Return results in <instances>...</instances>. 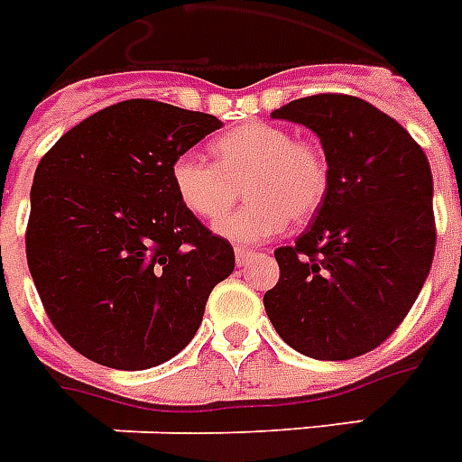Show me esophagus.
Instances as JSON below:
<instances>
[{"label":"esophagus","instance_id":"1","mask_svg":"<svg viewBox=\"0 0 462 462\" xmlns=\"http://www.w3.org/2000/svg\"><path fill=\"white\" fill-rule=\"evenodd\" d=\"M254 257H257V254H254L252 249H245V247L235 249V262H237V266H245L249 259H254Z\"/></svg>","mask_w":462,"mask_h":462}]
</instances>
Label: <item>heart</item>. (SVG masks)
Masks as SVG:
<instances>
[{
  "label": "heart",
  "mask_w": 462,
  "mask_h": 462,
  "mask_svg": "<svg viewBox=\"0 0 462 462\" xmlns=\"http://www.w3.org/2000/svg\"><path fill=\"white\" fill-rule=\"evenodd\" d=\"M215 163L180 153L171 163L179 203L200 220H217L245 183L250 203L215 222V232L235 245H259L293 222L309 220L328 193V166L310 144L274 125H242L213 144Z\"/></svg>",
  "instance_id": "heart-1"
}]
</instances>
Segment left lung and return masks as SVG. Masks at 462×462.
Returning a JSON list of instances; mask_svg holds the SVG:
<instances>
[{
	"label": "left lung",
	"instance_id": "1",
	"mask_svg": "<svg viewBox=\"0 0 462 462\" xmlns=\"http://www.w3.org/2000/svg\"><path fill=\"white\" fill-rule=\"evenodd\" d=\"M309 126L326 152L328 193L293 247L274 252L282 276L266 316L313 360H350L404 320L436 249L433 179L404 126L350 95L300 97L272 112Z\"/></svg>",
	"mask_w": 462,
	"mask_h": 462
}]
</instances>
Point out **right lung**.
I'll use <instances>...</instances> for the list:
<instances>
[{"mask_svg":"<svg viewBox=\"0 0 462 462\" xmlns=\"http://www.w3.org/2000/svg\"><path fill=\"white\" fill-rule=\"evenodd\" d=\"M222 122L166 102L125 100L58 139L31 186L26 259L66 343L112 370L176 357L215 283L227 240L179 203L171 163Z\"/></svg>","mask_w":462,"mask_h":462,"instance_id":"right-lung-1","label":"right lung"}]
</instances>
